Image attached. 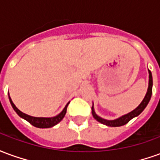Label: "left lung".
<instances>
[{
  "label": "left lung",
  "mask_w": 160,
  "mask_h": 160,
  "mask_svg": "<svg viewBox=\"0 0 160 160\" xmlns=\"http://www.w3.org/2000/svg\"><path fill=\"white\" fill-rule=\"evenodd\" d=\"M148 73H149V82H148V88L147 94L145 96L144 99L140 104V105L137 108H135L134 111H132L131 112L124 115V116H122L121 118H118V119H115V120H106V119H104V118L98 117L95 113L93 106H92V113L93 118L98 122H101L102 124H104L106 126H109V127H120V126H122V125H125L126 123H128L132 118L139 116L142 111H144L145 108L147 107V105H148L149 101L151 99L152 92V73L150 70H148Z\"/></svg>",
  "instance_id": "obj_1"
}]
</instances>
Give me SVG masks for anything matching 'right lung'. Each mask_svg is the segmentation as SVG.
Listing matches in <instances>:
<instances>
[{
	"label": "right lung",
	"mask_w": 160,
	"mask_h": 160,
	"mask_svg": "<svg viewBox=\"0 0 160 160\" xmlns=\"http://www.w3.org/2000/svg\"><path fill=\"white\" fill-rule=\"evenodd\" d=\"M9 100H10V103L12 104V107L13 108V110L16 111V113L19 115L20 118H24L25 120L29 122L30 123L33 125L34 127L40 128H51L56 125L58 122H60L62 120L63 118L65 117V114L67 112V107L69 104V103H68L65 108L63 109V111L56 117H53V118H35V117H32V116H29V115L25 114V113H23L22 111H19V109L15 106V104L12 103V99H11L10 97H9Z\"/></svg>",
	"instance_id": "right-lung-1"
}]
</instances>
